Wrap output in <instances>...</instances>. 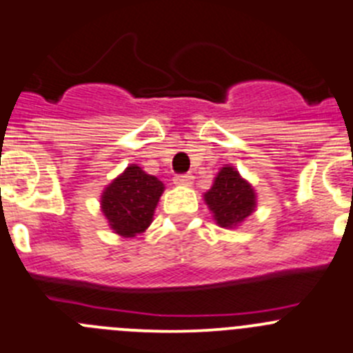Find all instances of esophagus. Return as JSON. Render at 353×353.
<instances>
[{
  "mask_svg": "<svg viewBox=\"0 0 353 353\" xmlns=\"http://www.w3.org/2000/svg\"><path fill=\"white\" fill-rule=\"evenodd\" d=\"M192 183H193L192 174H184V176L174 177V184H177V186H190Z\"/></svg>",
  "mask_w": 353,
  "mask_h": 353,
  "instance_id": "obj_1",
  "label": "esophagus"
}]
</instances>
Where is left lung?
I'll return each instance as SVG.
<instances>
[{
	"instance_id": "8db88e82",
	"label": "left lung",
	"mask_w": 353,
	"mask_h": 353,
	"mask_svg": "<svg viewBox=\"0 0 353 353\" xmlns=\"http://www.w3.org/2000/svg\"><path fill=\"white\" fill-rule=\"evenodd\" d=\"M203 200L216 225L226 230L239 228L258 207L256 190L233 165L219 169L210 190L203 193Z\"/></svg>"
}]
</instances>
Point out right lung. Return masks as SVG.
<instances>
[{
  "mask_svg": "<svg viewBox=\"0 0 353 353\" xmlns=\"http://www.w3.org/2000/svg\"><path fill=\"white\" fill-rule=\"evenodd\" d=\"M163 190L165 186L158 177L146 174L136 163H130L104 188L101 212L113 233L132 239L150 228Z\"/></svg>",
  "mask_w": 353,
  "mask_h": 353,
  "instance_id": "1",
  "label": "right lung"
}]
</instances>
